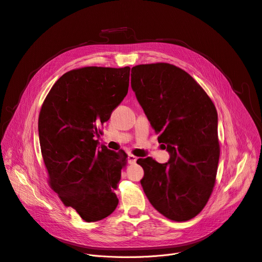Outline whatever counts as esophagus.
Instances as JSON below:
<instances>
[{
	"label": "esophagus",
	"instance_id": "1",
	"mask_svg": "<svg viewBox=\"0 0 262 262\" xmlns=\"http://www.w3.org/2000/svg\"><path fill=\"white\" fill-rule=\"evenodd\" d=\"M136 160H137V157H136V156H134V155H132V154L128 155V163H129V164L133 165V164L136 163Z\"/></svg>",
	"mask_w": 262,
	"mask_h": 262
}]
</instances>
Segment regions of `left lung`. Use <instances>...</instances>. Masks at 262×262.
Listing matches in <instances>:
<instances>
[{"mask_svg": "<svg viewBox=\"0 0 262 262\" xmlns=\"http://www.w3.org/2000/svg\"><path fill=\"white\" fill-rule=\"evenodd\" d=\"M131 87L158 143L170 154L166 164L139 158L140 180L151 205L174 221H186L205 208L219 160L216 108L196 80L167 63L137 65Z\"/></svg>", "mask_w": 262, "mask_h": 262, "instance_id": "8db88e82", "label": "left lung"}]
</instances>
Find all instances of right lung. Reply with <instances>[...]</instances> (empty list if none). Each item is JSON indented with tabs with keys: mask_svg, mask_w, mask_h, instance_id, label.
Instances as JSON below:
<instances>
[{
	"mask_svg": "<svg viewBox=\"0 0 262 262\" xmlns=\"http://www.w3.org/2000/svg\"><path fill=\"white\" fill-rule=\"evenodd\" d=\"M130 67H84L59 77L38 116L39 145L52 190L87 223L116 209L127 154L98 147L99 128L128 93Z\"/></svg>",
	"mask_w": 262,
	"mask_h": 262,
	"instance_id": "obj_1",
	"label": "right lung"
}]
</instances>
